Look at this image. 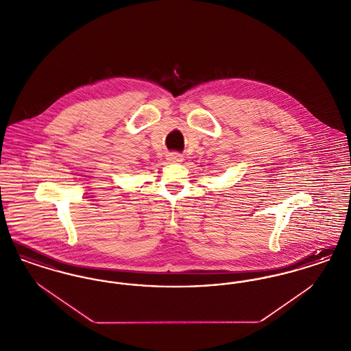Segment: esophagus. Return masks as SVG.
<instances>
[{
  "instance_id": "obj_1",
  "label": "esophagus",
  "mask_w": 351,
  "mask_h": 351,
  "mask_svg": "<svg viewBox=\"0 0 351 351\" xmlns=\"http://www.w3.org/2000/svg\"><path fill=\"white\" fill-rule=\"evenodd\" d=\"M167 160L172 162V163H180V162H183L184 156L182 154H178V152H171L167 155Z\"/></svg>"
}]
</instances>
